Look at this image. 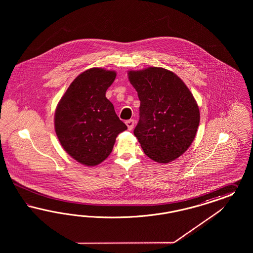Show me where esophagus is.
I'll return each instance as SVG.
<instances>
[{
  "instance_id": "obj_1",
  "label": "esophagus",
  "mask_w": 253,
  "mask_h": 253,
  "mask_svg": "<svg viewBox=\"0 0 253 253\" xmlns=\"http://www.w3.org/2000/svg\"><path fill=\"white\" fill-rule=\"evenodd\" d=\"M125 123H126V125H127L129 130H131L133 129V126H134V121L133 120H129V121H127Z\"/></svg>"
}]
</instances>
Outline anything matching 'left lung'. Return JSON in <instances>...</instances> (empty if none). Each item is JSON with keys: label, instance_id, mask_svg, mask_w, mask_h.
<instances>
[{"label": "left lung", "instance_id": "obj_1", "mask_svg": "<svg viewBox=\"0 0 253 253\" xmlns=\"http://www.w3.org/2000/svg\"><path fill=\"white\" fill-rule=\"evenodd\" d=\"M140 100L134 135L152 161L168 163L188 149L199 127V108L184 82L168 69L128 72Z\"/></svg>", "mask_w": 253, "mask_h": 253}]
</instances>
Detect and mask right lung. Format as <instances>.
<instances>
[{"instance_id":"right-lung-1","label":"right lung","mask_w":253,"mask_h":253,"mask_svg":"<svg viewBox=\"0 0 253 253\" xmlns=\"http://www.w3.org/2000/svg\"><path fill=\"white\" fill-rule=\"evenodd\" d=\"M116 72L92 68L69 85L54 113V129L65 151L75 161L95 166L112 152L119 133L127 126L106 97Z\"/></svg>"}]
</instances>
